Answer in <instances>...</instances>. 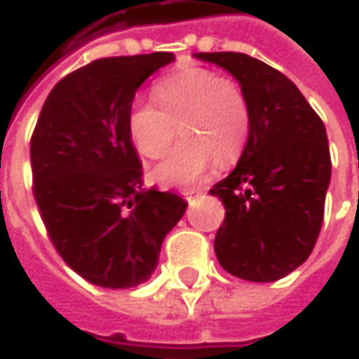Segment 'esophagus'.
I'll return each mask as SVG.
<instances>
[{
  "mask_svg": "<svg viewBox=\"0 0 359 359\" xmlns=\"http://www.w3.org/2000/svg\"><path fill=\"white\" fill-rule=\"evenodd\" d=\"M201 194H203V189H201V187H194V189H186V191H184V198H186V200H191V198L201 196Z\"/></svg>",
  "mask_w": 359,
  "mask_h": 359,
  "instance_id": "1",
  "label": "esophagus"
}]
</instances>
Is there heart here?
<instances>
[{
    "mask_svg": "<svg viewBox=\"0 0 359 359\" xmlns=\"http://www.w3.org/2000/svg\"><path fill=\"white\" fill-rule=\"evenodd\" d=\"M154 105H135L128 116L133 147L147 159L168 154L154 177L163 186L200 182L215 161L228 165L240 158L250 137V105L241 88L210 69L187 67L163 77L154 88Z\"/></svg>",
    "mask_w": 359,
    "mask_h": 359,
    "instance_id": "1",
    "label": "heart"
}]
</instances>
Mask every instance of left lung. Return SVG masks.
Segmentation results:
<instances>
[{"instance_id": "obj_1", "label": "left lung", "mask_w": 359, "mask_h": 359, "mask_svg": "<svg viewBox=\"0 0 359 359\" xmlns=\"http://www.w3.org/2000/svg\"><path fill=\"white\" fill-rule=\"evenodd\" d=\"M240 81L250 137L236 170L210 194L226 208L215 233L219 266L248 282H276L302 266L324 222L332 158L324 121L268 63L238 51L198 53Z\"/></svg>"}]
</instances>
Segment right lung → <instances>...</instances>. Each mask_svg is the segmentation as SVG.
<instances>
[{
	"label": "right lung",
	"mask_w": 359,
	"mask_h": 359,
	"mask_svg": "<svg viewBox=\"0 0 359 359\" xmlns=\"http://www.w3.org/2000/svg\"><path fill=\"white\" fill-rule=\"evenodd\" d=\"M175 60L170 51L102 57L49 91L29 144L34 198L62 259L100 287H135L158 266L161 241L187 203L142 189L128 133L137 88Z\"/></svg>",
	"instance_id": "right-lung-1"
}]
</instances>
